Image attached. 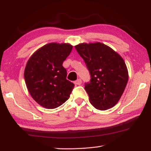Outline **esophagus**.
Instances as JSON below:
<instances>
[{
	"mask_svg": "<svg viewBox=\"0 0 151 151\" xmlns=\"http://www.w3.org/2000/svg\"><path fill=\"white\" fill-rule=\"evenodd\" d=\"M74 83H75V85H81V83H82V81H81V79H80V78L77 79V80H76V81L74 82Z\"/></svg>",
	"mask_w": 151,
	"mask_h": 151,
	"instance_id": "esophagus-1",
	"label": "esophagus"
}]
</instances>
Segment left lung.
<instances>
[{
  "mask_svg": "<svg viewBox=\"0 0 151 151\" xmlns=\"http://www.w3.org/2000/svg\"><path fill=\"white\" fill-rule=\"evenodd\" d=\"M90 72L85 90L96 109L105 111L118 103L124 93L129 73L123 58L103 43H81L75 46Z\"/></svg>",
  "mask_w": 151,
  "mask_h": 151,
  "instance_id": "8db88e82",
  "label": "left lung"
}]
</instances>
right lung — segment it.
I'll return each mask as SVG.
<instances>
[{
  "label": "right lung",
  "mask_w": 151,
  "mask_h": 151,
  "mask_svg": "<svg viewBox=\"0 0 151 151\" xmlns=\"http://www.w3.org/2000/svg\"><path fill=\"white\" fill-rule=\"evenodd\" d=\"M73 45L50 42L40 47L27 61L24 76L32 99L42 107L57 108L69 99L75 85L66 80L63 63Z\"/></svg>",
  "instance_id": "obj_1"
}]
</instances>
